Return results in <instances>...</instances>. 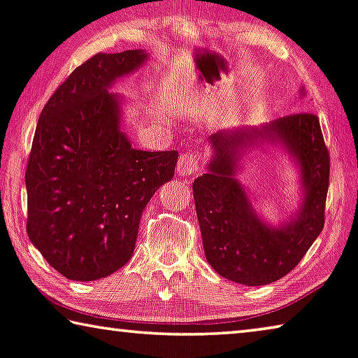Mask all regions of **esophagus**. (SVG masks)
Returning <instances> with one entry per match:
<instances>
[{
	"label": "esophagus",
	"instance_id": "obj_1",
	"mask_svg": "<svg viewBox=\"0 0 358 358\" xmlns=\"http://www.w3.org/2000/svg\"><path fill=\"white\" fill-rule=\"evenodd\" d=\"M201 169V157L196 152H183L180 156V161L177 165L178 173L181 175H196L197 170Z\"/></svg>",
	"mask_w": 358,
	"mask_h": 358
}]
</instances>
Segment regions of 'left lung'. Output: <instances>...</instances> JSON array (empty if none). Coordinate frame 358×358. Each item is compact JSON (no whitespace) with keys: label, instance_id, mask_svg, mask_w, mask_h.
<instances>
[{"label":"left lung","instance_id":"left-lung-1","mask_svg":"<svg viewBox=\"0 0 358 358\" xmlns=\"http://www.w3.org/2000/svg\"><path fill=\"white\" fill-rule=\"evenodd\" d=\"M265 144L285 148L301 178V202L278 227L259 218L237 180L248 149ZM209 145L207 172L193 183L207 262L239 285L262 286L282 278L323 230L329 154L318 117L299 112L260 127L225 128L209 136Z\"/></svg>","mask_w":358,"mask_h":358}]
</instances>
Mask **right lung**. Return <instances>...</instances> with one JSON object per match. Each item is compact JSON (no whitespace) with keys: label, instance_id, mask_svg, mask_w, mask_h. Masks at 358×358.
I'll list each match as a JSON object with an SVG mask.
<instances>
[{"label":"right lung","instance_id":"1","mask_svg":"<svg viewBox=\"0 0 358 358\" xmlns=\"http://www.w3.org/2000/svg\"><path fill=\"white\" fill-rule=\"evenodd\" d=\"M128 50L83 62L43 108L27 186V233L46 262L73 281L106 278L131 259L141 213L173 178L177 151L131 148L124 98L109 90L145 66Z\"/></svg>","mask_w":358,"mask_h":358}]
</instances>
